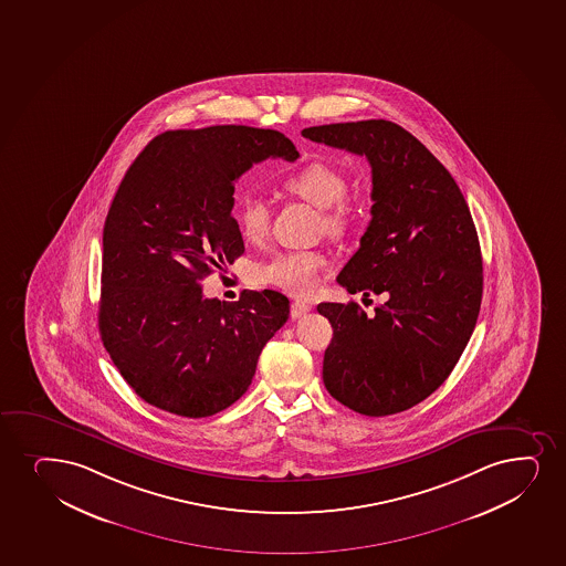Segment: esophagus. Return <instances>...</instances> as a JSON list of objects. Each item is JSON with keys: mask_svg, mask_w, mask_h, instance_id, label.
Returning a JSON list of instances; mask_svg holds the SVG:
<instances>
[{"mask_svg": "<svg viewBox=\"0 0 566 566\" xmlns=\"http://www.w3.org/2000/svg\"><path fill=\"white\" fill-rule=\"evenodd\" d=\"M308 311H311V305H306L303 301H295V303H292L290 314H292L293 319H297L301 318V316H305Z\"/></svg>", "mask_w": 566, "mask_h": 566, "instance_id": "esophagus-1", "label": "esophagus"}]
</instances>
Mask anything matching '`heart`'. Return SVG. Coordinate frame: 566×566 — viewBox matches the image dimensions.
I'll return each mask as SVG.
<instances>
[{"mask_svg": "<svg viewBox=\"0 0 566 566\" xmlns=\"http://www.w3.org/2000/svg\"><path fill=\"white\" fill-rule=\"evenodd\" d=\"M280 186L286 193L319 208L322 226L332 237H345L358 220V207L346 195L348 181L345 174L327 163H306L287 174ZM234 221L240 237L258 244L269 233L271 216L261 200L244 199L234 208ZM326 266L327 258L322 252H279L253 269V280L258 284L280 287L292 295L305 297L316 290L319 273Z\"/></svg>", "mask_w": 566, "mask_h": 566, "instance_id": "obj_1", "label": "heart"}]
</instances>
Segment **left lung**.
I'll use <instances>...</instances> for the list:
<instances>
[{
	"label": "left lung",
	"mask_w": 566,
	"mask_h": 566,
	"mask_svg": "<svg viewBox=\"0 0 566 566\" xmlns=\"http://www.w3.org/2000/svg\"><path fill=\"white\" fill-rule=\"evenodd\" d=\"M301 134L369 160L371 221L337 282L386 295L375 314L354 301L319 303L333 327L324 385L359 415L406 411L446 382L478 322L483 261L472 213L449 170L392 120Z\"/></svg>",
	"instance_id": "left-lung-1"
}]
</instances>
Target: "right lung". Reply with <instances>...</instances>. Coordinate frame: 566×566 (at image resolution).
Listing matches in <instances>:
<instances>
[{
	"label": "right lung",
	"mask_w": 566,
	"mask_h": 566,
	"mask_svg": "<svg viewBox=\"0 0 566 566\" xmlns=\"http://www.w3.org/2000/svg\"><path fill=\"white\" fill-rule=\"evenodd\" d=\"M269 157L300 151L271 128L168 130L115 193L104 223L102 343L134 392L163 411L200 419L233 406L290 316L286 295L273 290L226 303L200 286L244 253L234 180Z\"/></svg>",
	"instance_id": "right-lung-1"
}]
</instances>
